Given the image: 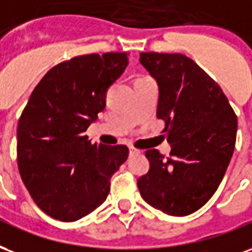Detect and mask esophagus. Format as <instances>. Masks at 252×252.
<instances>
[{"instance_id": "1", "label": "esophagus", "mask_w": 252, "mask_h": 252, "mask_svg": "<svg viewBox=\"0 0 252 252\" xmlns=\"http://www.w3.org/2000/svg\"><path fill=\"white\" fill-rule=\"evenodd\" d=\"M139 150H137L135 148H133V146H130V154H138Z\"/></svg>"}]
</instances>
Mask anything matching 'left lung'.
I'll return each mask as SVG.
<instances>
[{
	"mask_svg": "<svg viewBox=\"0 0 252 252\" xmlns=\"http://www.w3.org/2000/svg\"><path fill=\"white\" fill-rule=\"evenodd\" d=\"M159 88L157 118L165 121L170 157L146 152L150 169L137 184L142 199L172 216L193 214L221 183L236 141L238 118L223 90L181 53L141 52Z\"/></svg>",
	"mask_w": 252,
	"mask_h": 252,
	"instance_id": "1",
	"label": "left lung"
}]
</instances>
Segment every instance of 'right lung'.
I'll return each instance as SVG.
<instances>
[{
	"label": "right lung",
	"instance_id": "obj_1",
	"mask_svg": "<svg viewBox=\"0 0 252 252\" xmlns=\"http://www.w3.org/2000/svg\"><path fill=\"white\" fill-rule=\"evenodd\" d=\"M127 64L126 52H107L55 65L18 119V170L33 201L53 219L75 221L98 208L127 159V146L91 144L84 134Z\"/></svg>",
	"mask_w": 252,
	"mask_h": 252
}]
</instances>
